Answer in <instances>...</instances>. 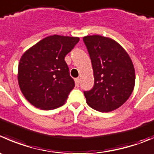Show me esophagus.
<instances>
[{
    "mask_svg": "<svg viewBox=\"0 0 154 154\" xmlns=\"http://www.w3.org/2000/svg\"><path fill=\"white\" fill-rule=\"evenodd\" d=\"M79 83H80V79L76 78L75 79V84L77 86H79Z\"/></svg>",
    "mask_w": 154,
    "mask_h": 154,
    "instance_id": "1",
    "label": "esophagus"
}]
</instances>
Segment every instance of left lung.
Here are the masks:
<instances>
[{
  "mask_svg": "<svg viewBox=\"0 0 154 154\" xmlns=\"http://www.w3.org/2000/svg\"><path fill=\"white\" fill-rule=\"evenodd\" d=\"M92 62L94 86L84 92L86 103L100 112L123 105L135 83L134 65L129 54L114 40L100 35L83 37Z\"/></svg>",
  "mask_w": 154,
  "mask_h": 154,
  "instance_id": "obj_1",
  "label": "left lung"
}]
</instances>
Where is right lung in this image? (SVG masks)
Instances as JSON below:
<instances>
[{
  "label": "right lung",
  "instance_id": "1",
  "mask_svg": "<svg viewBox=\"0 0 154 154\" xmlns=\"http://www.w3.org/2000/svg\"><path fill=\"white\" fill-rule=\"evenodd\" d=\"M80 41L77 37L49 36L25 52L18 67V82L25 98L41 110L65 104L74 87L65 57Z\"/></svg>",
  "mask_w": 154,
  "mask_h": 154
}]
</instances>
